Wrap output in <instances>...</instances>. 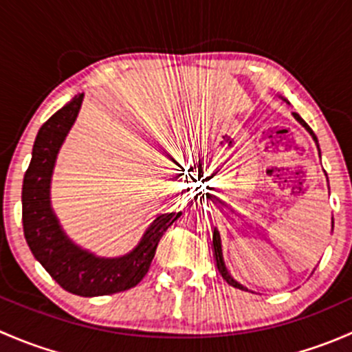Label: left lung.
Returning <instances> with one entry per match:
<instances>
[{"instance_id": "left-lung-1", "label": "left lung", "mask_w": 352, "mask_h": 352, "mask_svg": "<svg viewBox=\"0 0 352 352\" xmlns=\"http://www.w3.org/2000/svg\"><path fill=\"white\" fill-rule=\"evenodd\" d=\"M283 100H286V98H283ZM287 102V100H286ZM287 104H289V102H287ZM293 117L294 119L298 120V122L301 124V126L305 127V129L308 131V133H310V136L314 138V141H315V144H317V150H318V155H320V146H318V140H317V136H315V133L314 131H311V127L308 126L307 122H305L303 119H301L300 116H298L296 112H293ZM325 175H327V173H325ZM329 182V180H327ZM332 230H333V218H332ZM212 255H214V261H216V267H218V271H219V274L223 276V279H225L226 283H228L230 286H233V287H239V289H243V291H248L247 287H245L243 285H240L239 281H236V279H233V276L230 274L228 272V269H226V264H225V258H223V248H221V236H219V232L218 230L214 228V232H212Z\"/></svg>"}]
</instances>
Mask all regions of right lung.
<instances>
[{
    "mask_svg": "<svg viewBox=\"0 0 352 352\" xmlns=\"http://www.w3.org/2000/svg\"><path fill=\"white\" fill-rule=\"evenodd\" d=\"M83 94L59 109L35 138L32 160L23 177L22 221L32 254L63 289L78 296H104L131 289L146 276L163 233L182 212L158 214L140 243L120 257H100L81 248L63 230L51 204V182L56 160L76 120Z\"/></svg>",
    "mask_w": 352,
    "mask_h": 352,
    "instance_id": "add662e5",
    "label": "right lung"
}]
</instances>
